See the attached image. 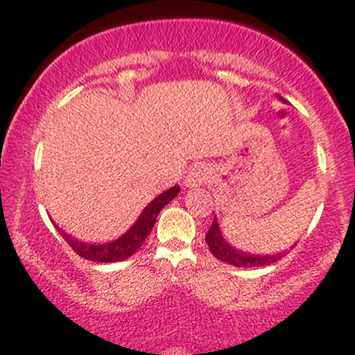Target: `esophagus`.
<instances>
[{
	"label": "esophagus",
	"mask_w": 355,
	"mask_h": 355,
	"mask_svg": "<svg viewBox=\"0 0 355 355\" xmlns=\"http://www.w3.org/2000/svg\"><path fill=\"white\" fill-rule=\"evenodd\" d=\"M207 178H209V173H207L205 166L195 165L193 168L187 173L185 185L189 187V189H195V187H200L202 183H205Z\"/></svg>",
	"instance_id": "1"
}]
</instances>
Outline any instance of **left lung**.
Here are the masks:
<instances>
[{
  "label": "left lung",
  "instance_id": "obj_1",
  "mask_svg": "<svg viewBox=\"0 0 355 355\" xmlns=\"http://www.w3.org/2000/svg\"><path fill=\"white\" fill-rule=\"evenodd\" d=\"M205 242L215 259L222 260V262L229 263V266H234V267L248 268V267L270 266V263L277 262V260H280L285 254H287V252L282 250L280 254H274V255H252V254H245V252L237 250V248L229 245V243L225 242V239L222 237V232H220L217 218H214V222H211L210 229L207 232Z\"/></svg>",
  "mask_w": 355,
  "mask_h": 355
}]
</instances>
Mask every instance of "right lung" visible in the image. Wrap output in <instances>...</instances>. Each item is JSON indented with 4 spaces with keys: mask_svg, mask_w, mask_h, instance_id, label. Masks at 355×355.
Here are the masks:
<instances>
[{
    "mask_svg": "<svg viewBox=\"0 0 355 355\" xmlns=\"http://www.w3.org/2000/svg\"><path fill=\"white\" fill-rule=\"evenodd\" d=\"M178 191H180V187L175 185L170 190H165L164 193L158 195V197H155L153 200L145 207L137 222L130 227V230H126L121 237L113 240V242L98 243V245H96V243H85L73 239L71 235L64 234V232L58 229V227H56V229H58L61 237L67 240L68 245H70L81 259L93 260V262H120V260L132 257L138 248L144 245L145 239L148 237V234L152 232L155 220H157L160 210L164 209L166 203L172 202L173 198L177 197Z\"/></svg>",
    "mask_w": 355,
    "mask_h": 355,
    "instance_id": "1",
    "label": "right lung"
}]
</instances>
